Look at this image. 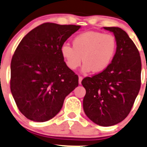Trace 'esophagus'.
I'll return each mask as SVG.
<instances>
[{
  "label": "esophagus",
  "instance_id": "34e87169",
  "mask_svg": "<svg viewBox=\"0 0 147 147\" xmlns=\"http://www.w3.org/2000/svg\"><path fill=\"white\" fill-rule=\"evenodd\" d=\"M82 79H83V77H82V76H79V84H81V83H82Z\"/></svg>",
  "mask_w": 147,
  "mask_h": 147
}]
</instances>
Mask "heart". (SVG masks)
Listing matches in <instances>:
<instances>
[{
    "label": "heart",
    "mask_w": 147,
    "mask_h": 147,
    "mask_svg": "<svg viewBox=\"0 0 147 147\" xmlns=\"http://www.w3.org/2000/svg\"><path fill=\"white\" fill-rule=\"evenodd\" d=\"M116 40L111 34L89 31L76 36L73 40V47L64 44L61 55L70 69L80 66L82 58L84 62L82 71L100 72L111 63L116 50Z\"/></svg>",
    "instance_id": "obj_1"
}]
</instances>
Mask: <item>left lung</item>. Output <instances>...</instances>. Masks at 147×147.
Segmentation results:
<instances>
[{
  "label": "left lung",
  "instance_id": "obj_1",
  "mask_svg": "<svg viewBox=\"0 0 147 147\" xmlns=\"http://www.w3.org/2000/svg\"><path fill=\"white\" fill-rule=\"evenodd\" d=\"M113 32L117 48L105 69L82 84L86 89L83 107L94 123L111 126L129 114L141 87L142 61L139 52L125 31L119 27H104Z\"/></svg>",
  "mask_w": 147,
  "mask_h": 147
}]
</instances>
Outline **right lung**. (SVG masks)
I'll list each match as a JSON object with an SVG mask.
<instances>
[{"instance_id":"add662e5","label":"right lung","mask_w":147,"mask_h":147,"mask_svg":"<svg viewBox=\"0 0 147 147\" xmlns=\"http://www.w3.org/2000/svg\"><path fill=\"white\" fill-rule=\"evenodd\" d=\"M81 26L44 23L24 36L11 63V91L28 119L45 122L60 112L64 100L79 85V77L64 62L61 49Z\"/></svg>"}]
</instances>
